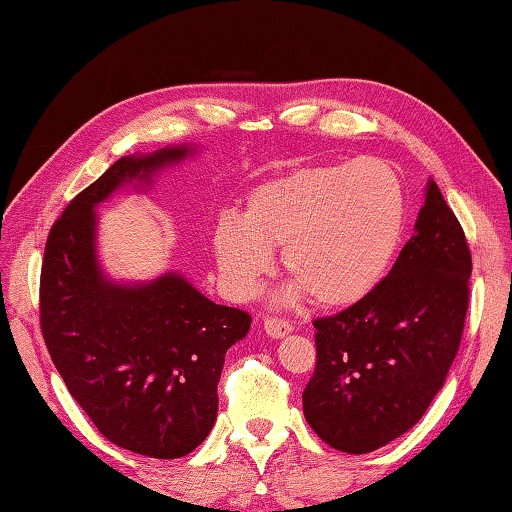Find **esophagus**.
I'll return each instance as SVG.
<instances>
[{
    "label": "esophagus",
    "mask_w": 512,
    "mask_h": 512,
    "mask_svg": "<svg viewBox=\"0 0 512 512\" xmlns=\"http://www.w3.org/2000/svg\"><path fill=\"white\" fill-rule=\"evenodd\" d=\"M264 330H266V334L273 336V339H284L286 334L292 332V323H290L288 319L266 317V319H264Z\"/></svg>",
    "instance_id": "obj_1"
}]
</instances>
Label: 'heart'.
<instances>
[{
    "mask_svg": "<svg viewBox=\"0 0 512 512\" xmlns=\"http://www.w3.org/2000/svg\"><path fill=\"white\" fill-rule=\"evenodd\" d=\"M405 213V189L385 162L301 167L257 184L244 215L217 217V270L231 295L250 297L273 273L281 246L292 295H310L321 308H352L385 281Z\"/></svg>",
    "mask_w": 512,
    "mask_h": 512,
    "instance_id": "1",
    "label": "heart"
}]
</instances>
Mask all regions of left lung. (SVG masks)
I'll list each match as a JSON object with an SVG mask.
<instances>
[{
	"label": "left lung",
	"instance_id": "1",
	"mask_svg": "<svg viewBox=\"0 0 512 512\" xmlns=\"http://www.w3.org/2000/svg\"><path fill=\"white\" fill-rule=\"evenodd\" d=\"M471 250L429 180L416 233L372 297L314 319L317 365L303 416L343 453H369L416 424L444 385L469 310Z\"/></svg>",
	"mask_w": 512,
	"mask_h": 512
}]
</instances>
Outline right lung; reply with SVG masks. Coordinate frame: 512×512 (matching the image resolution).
<instances>
[{
  "label": "right lung",
  "instance_id": "1",
  "mask_svg": "<svg viewBox=\"0 0 512 512\" xmlns=\"http://www.w3.org/2000/svg\"><path fill=\"white\" fill-rule=\"evenodd\" d=\"M187 147L123 156L52 224L39 281V325L65 387L116 447L173 460L204 442L217 416L224 354L250 314L206 299L180 275L116 286L96 264L94 206L149 180Z\"/></svg>",
  "mask_w": 512,
  "mask_h": 512
}]
</instances>
